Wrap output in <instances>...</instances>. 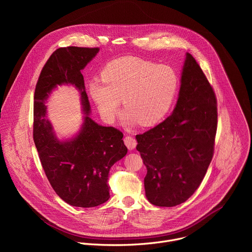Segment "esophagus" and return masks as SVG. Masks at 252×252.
<instances>
[{"mask_svg":"<svg viewBox=\"0 0 252 252\" xmlns=\"http://www.w3.org/2000/svg\"><path fill=\"white\" fill-rule=\"evenodd\" d=\"M124 141L126 143V146L127 147V149L129 151H132L135 147H136V140L135 138H133L132 136L130 135H126L125 138H124Z\"/></svg>","mask_w":252,"mask_h":252,"instance_id":"obj_1","label":"esophagus"}]
</instances>
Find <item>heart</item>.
I'll return each mask as SVG.
<instances>
[{
    "instance_id": "b5f03b06",
    "label": "heart",
    "mask_w": 252,
    "mask_h": 252,
    "mask_svg": "<svg viewBox=\"0 0 252 252\" xmlns=\"http://www.w3.org/2000/svg\"><path fill=\"white\" fill-rule=\"evenodd\" d=\"M101 80L91 82L89 92L102 119L114 122L122 99L125 124L142 126H154L166 115L178 88L172 67L136 57L111 61Z\"/></svg>"
}]
</instances>
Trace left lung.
Segmentation results:
<instances>
[{"label": "left lung", "mask_w": 252, "mask_h": 252, "mask_svg": "<svg viewBox=\"0 0 252 252\" xmlns=\"http://www.w3.org/2000/svg\"><path fill=\"white\" fill-rule=\"evenodd\" d=\"M218 128V103L212 87L194 58L187 53L181 89L172 114L135 136L148 172L149 201L171 207L197 189L213 157Z\"/></svg>", "instance_id": "left-lung-1"}]
</instances>
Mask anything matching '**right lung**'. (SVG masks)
<instances>
[{"label": "right lung", "mask_w": 252, "mask_h": 252, "mask_svg": "<svg viewBox=\"0 0 252 252\" xmlns=\"http://www.w3.org/2000/svg\"><path fill=\"white\" fill-rule=\"evenodd\" d=\"M98 51L80 47L55 51L41 71L33 96L32 136L42 166L56 193L79 207H94L110 198V169L127 153L122 131L99 126L90 118L91 105L82 69ZM62 84L79 90L85 114L80 131L65 141L54 134L44 105L51 91Z\"/></svg>", "instance_id": "right-lung-1"}]
</instances>
